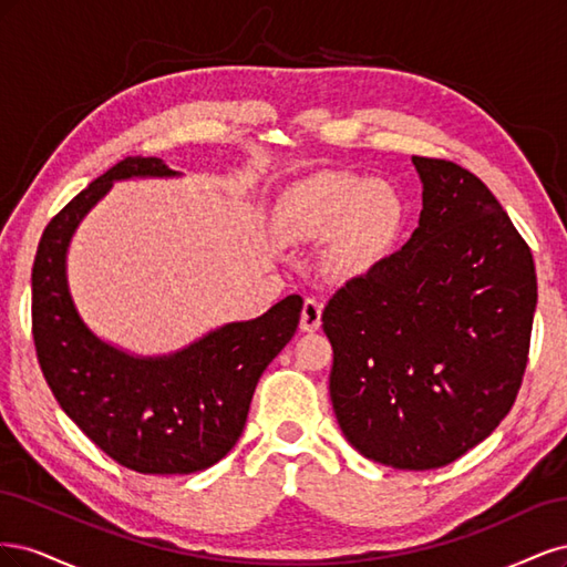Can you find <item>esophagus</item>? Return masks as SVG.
<instances>
[{"instance_id":"34e87169","label":"esophagus","mask_w":567,"mask_h":567,"mask_svg":"<svg viewBox=\"0 0 567 567\" xmlns=\"http://www.w3.org/2000/svg\"><path fill=\"white\" fill-rule=\"evenodd\" d=\"M321 310L323 305L317 298H307L302 305V317H300V331L302 333H315L321 326Z\"/></svg>"}]
</instances>
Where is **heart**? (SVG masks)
<instances>
[{
  "mask_svg": "<svg viewBox=\"0 0 567 567\" xmlns=\"http://www.w3.org/2000/svg\"><path fill=\"white\" fill-rule=\"evenodd\" d=\"M406 221L400 188L381 177L321 169L300 179L277 200L271 229L284 244H321L323 260L340 277H362L381 265Z\"/></svg>",
  "mask_w": 567,
  "mask_h": 567,
  "instance_id": "1",
  "label": "heart"
}]
</instances>
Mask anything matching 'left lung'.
Instances as JSON below:
<instances>
[{
    "label": "left lung",
    "mask_w": 567,
    "mask_h": 567,
    "mask_svg": "<svg viewBox=\"0 0 567 567\" xmlns=\"http://www.w3.org/2000/svg\"><path fill=\"white\" fill-rule=\"evenodd\" d=\"M419 227L321 315L329 392L342 435L390 468L447 466L516 402L537 277L489 188L450 161L411 158Z\"/></svg>",
    "instance_id": "left-lung-1"
}]
</instances>
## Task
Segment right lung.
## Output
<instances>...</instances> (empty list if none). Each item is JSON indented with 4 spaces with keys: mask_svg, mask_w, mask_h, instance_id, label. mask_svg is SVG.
<instances>
[{
    "mask_svg": "<svg viewBox=\"0 0 567 567\" xmlns=\"http://www.w3.org/2000/svg\"><path fill=\"white\" fill-rule=\"evenodd\" d=\"M161 158H125L49 221L32 267V338L56 402L99 450L146 475L215 466L244 433L257 381L293 338L302 298L229 321L167 354H136L82 319L68 284V250L115 182L175 179Z\"/></svg>",
    "mask_w": 567,
    "mask_h": 567,
    "instance_id": "add662e5",
    "label": "right lung"
}]
</instances>
